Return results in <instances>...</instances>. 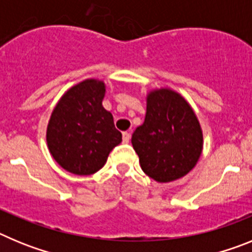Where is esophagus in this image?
<instances>
[{
  "label": "esophagus",
  "mask_w": 252,
  "mask_h": 252,
  "mask_svg": "<svg viewBox=\"0 0 252 252\" xmlns=\"http://www.w3.org/2000/svg\"><path fill=\"white\" fill-rule=\"evenodd\" d=\"M130 137H131V133L127 132V131H125L122 132V141L124 142H128L130 141Z\"/></svg>",
  "instance_id": "1"
}]
</instances>
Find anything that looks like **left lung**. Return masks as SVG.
I'll list each match as a JSON object with an SVG mask.
<instances>
[{
	"label": "left lung",
	"mask_w": 252,
	"mask_h": 252,
	"mask_svg": "<svg viewBox=\"0 0 252 252\" xmlns=\"http://www.w3.org/2000/svg\"><path fill=\"white\" fill-rule=\"evenodd\" d=\"M145 121L133 131L131 142L146 175L168 183L194 168L203 148L197 116L188 102L168 88L148 94Z\"/></svg>",
	"instance_id": "1"
}]
</instances>
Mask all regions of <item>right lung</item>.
<instances>
[{"label":"right lung","instance_id":"1","mask_svg":"<svg viewBox=\"0 0 252 252\" xmlns=\"http://www.w3.org/2000/svg\"><path fill=\"white\" fill-rule=\"evenodd\" d=\"M104 92L103 82L86 79L66 91L51 113L46 130L49 151L69 173L94 174L122 141L112 113L102 106Z\"/></svg>","mask_w":252,"mask_h":252}]
</instances>
